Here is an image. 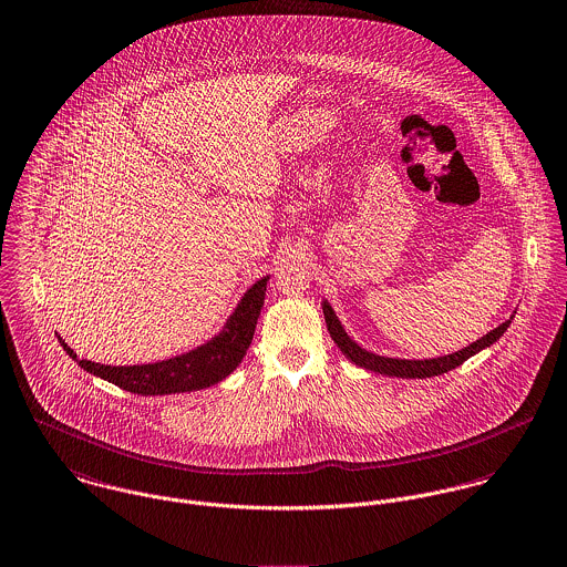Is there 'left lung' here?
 <instances>
[{"label":"left lung","instance_id":"left-lung-1","mask_svg":"<svg viewBox=\"0 0 567 567\" xmlns=\"http://www.w3.org/2000/svg\"><path fill=\"white\" fill-rule=\"evenodd\" d=\"M323 317H326V326H328V332L332 337V341L337 343V348L359 368H365L370 372H377V374H384V377H398V378H431L440 377L445 374L454 368H458L461 363H465L470 357H474L476 352L489 348L492 343H496L504 334V330L508 328L511 319H506L504 323H501L498 328H494L492 332L483 334L478 341L470 343L467 348L458 350V352H452L447 357H437V359H424V361H406V359H389V357H380L374 352H368L363 350L359 343H354L348 332L343 330L341 321L337 319V315L332 311V307L328 302H323Z\"/></svg>","mask_w":567,"mask_h":567}]
</instances>
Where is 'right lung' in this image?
I'll use <instances>...</instances> for the list:
<instances>
[{
  "label": "right lung",
  "mask_w": 567,
  "mask_h": 567,
  "mask_svg": "<svg viewBox=\"0 0 567 567\" xmlns=\"http://www.w3.org/2000/svg\"><path fill=\"white\" fill-rule=\"evenodd\" d=\"M269 276L256 280L252 287L246 291L241 302L237 305L235 313L226 321L224 330L213 337L208 343L190 350L187 354L161 361V363H147V365H102L86 359H78V354L59 337L64 352L78 361L82 370H86L93 377L104 378L120 389H126L130 393L138 395H167V393H185L206 389L210 384H217L219 380L230 377L241 359L246 357L250 343H252L254 328L258 321V315L265 302V289H267Z\"/></svg>",
  "instance_id": "right-lung-1"
}]
</instances>
